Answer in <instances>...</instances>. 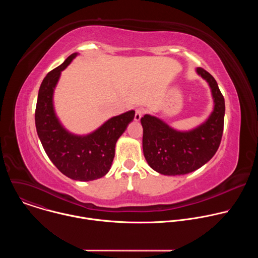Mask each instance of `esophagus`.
Segmentation results:
<instances>
[{
	"label": "esophagus",
	"instance_id": "1",
	"mask_svg": "<svg viewBox=\"0 0 258 258\" xmlns=\"http://www.w3.org/2000/svg\"><path fill=\"white\" fill-rule=\"evenodd\" d=\"M145 113V109L144 108H138L136 110V114H135V120L139 121L141 119V117L143 116V114Z\"/></svg>",
	"mask_w": 258,
	"mask_h": 258
}]
</instances>
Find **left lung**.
<instances>
[{"label":"left lung","mask_w":258,"mask_h":258,"mask_svg":"<svg viewBox=\"0 0 258 258\" xmlns=\"http://www.w3.org/2000/svg\"><path fill=\"white\" fill-rule=\"evenodd\" d=\"M196 72L208 83L214 103L211 114L203 123L181 132L149 114L141 118L144 156L151 168L164 175L186 174L200 168L213 157L222 141L224 96L209 72L201 67H197Z\"/></svg>","instance_id":"8db88e82"}]
</instances>
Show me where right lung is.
Instances as JSON below:
<instances>
[{
	"label": "right lung",
	"instance_id": "1",
	"mask_svg": "<svg viewBox=\"0 0 258 258\" xmlns=\"http://www.w3.org/2000/svg\"><path fill=\"white\" fill-rule=\"evenodd\" d=\"M78 53L71 54L44 79L35 107V127L44 149L53 164L66 176L82 181L104 176L111 167L115 145L135 117L134 110L113 116L86 136L69 133L59 121L53 95L64 70Z\"/></svg>",
	"mask_w": 258,
	"mask_h": 258
}]
</instances>
